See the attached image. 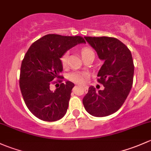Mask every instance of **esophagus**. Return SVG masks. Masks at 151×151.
Returning <instances> with one entry per match:
<instances>
[{
    "label": "esophagus",
    "mask_w": 151,
    "mask_h": 151,
    "mask_svg": "<svg viewBox=\"0 0 151 151\" xmlns=\"http://www.w3.org/2000/svg\"><path fill=\"white\" fill-rule=\"evenodd\" d=\"M82 88H83V89L85 90V91H86V90H88V88H87L86 86H82Z\"/></svg>",
    "instance_id": "1"
}]
</instances>
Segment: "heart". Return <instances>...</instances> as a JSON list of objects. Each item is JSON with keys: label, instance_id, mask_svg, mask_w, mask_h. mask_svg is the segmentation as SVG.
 <instances>
[{"label": "heart", "instance_id": "b5f03b06", "mask_svg": "<svg viewBox=\"0 0 151 151\" xmlns=\"http://www.w3.org/2000/svg\"><path fill=\"white\" fill-rule=\"evenodd\" d=\"M90 54H94V52L90 47H84L81 50V55H82V58L88 56ZM68 59H69V52H66L61 56V61L63 66H66L68 63ZM88 75L86 74L80 72H73L69 75V79L71 81L77 83H83L87 80Z\"/></svg>", "mask_w": 151, "mask_h": 151}]
</instances>
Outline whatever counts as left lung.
Masks as SVG:
<instances>
[{"instance_id":"obj_1","label":"left lung","mask_w":151,"mask_h":151,"mask_svg":"<svg viewBox=\"0 0 151 151\" xmlns=\"http://www.w3.org/2000/svg\"><path fill=\"white\" fill-rule=\"evenodd\" d=\"M95 49L98 58L104 61L98 73V81L104 86L96 91L93 86L82 103L90 115L104 117L115 113L127 98L133 83L134 63L127 47L114 37H85Z\"/></svg>"}]
</instances>
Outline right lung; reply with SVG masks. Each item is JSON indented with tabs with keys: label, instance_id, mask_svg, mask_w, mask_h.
<instances>
[{
	"label": "right lung",
	"instance_id": "1",
	"mask_svg": "<svg viewBox=\"0 0 151 151\" xmlns=\"http://www.w3.org/2000/svg\"><path fill=\"white\" fill-rule=\"evenodd\" d=\"M81 43H85V41L80 36L49 34L32 43L24 57L20 90L26 106L40 119L58 121L67 111L74 84L66 81L54 92L50 90V86L53 80L62 78L60 76L63 71L61 56Z\"/></svg>",
	"mask_w": 151,
	"mask_h": 151
}]
</instances>
